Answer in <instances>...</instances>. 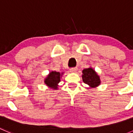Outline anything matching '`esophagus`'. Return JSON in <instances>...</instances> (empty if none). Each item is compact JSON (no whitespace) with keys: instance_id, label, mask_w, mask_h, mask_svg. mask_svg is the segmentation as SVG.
<instances>
[{"instance_id":"obj_1","label":"esophagus","mask_w":133,"mask_h":133,"mask_svg":"<svg viewBox=\"0 0 133 133\" xmlns=\"http://www.w3.org/2000/svg\"><path fill=\"white\" fill-rule=\"evenodd\" d=\"M77 71V68H72L70 69V72L71 73H75Z\"/></svg>"}]
</instances>
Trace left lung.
<instances>
[{"label": "left lung", "instance_id": "left-lung-1", "mask_svg": "<svg viewBox=\"0 0 133 133\" xmlns=\"http://www.w3.org/2000/svg\"><path fill=\"white\" fill-rule=\"evenodd\" d=\"M82 80L85 84H88L90 88H96L100 84V76L91 68H86L82 71Z\"/></svg>", "mask_w": 133, "mask_h": 133}]
</instances>
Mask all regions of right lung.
I'll use <instances>...</instances> for the list:
<instances>
[{
	"label": "right lung",
	"mask_w": 133,
	"mask_h": 133,
	"mask_svg": "<svg viewBox=\"0 0 133 133\" xmlns=\"http://www.w3.org/2000/svg\"><path fill=\"white\" fill-rule=\"evenodd\" d=\"M63 73H60L57 71H51L44 80V83L47 86L54 89H58V84L60 82Z\"/></svg>",
	"instance_id": "1"
}]
</instances>
